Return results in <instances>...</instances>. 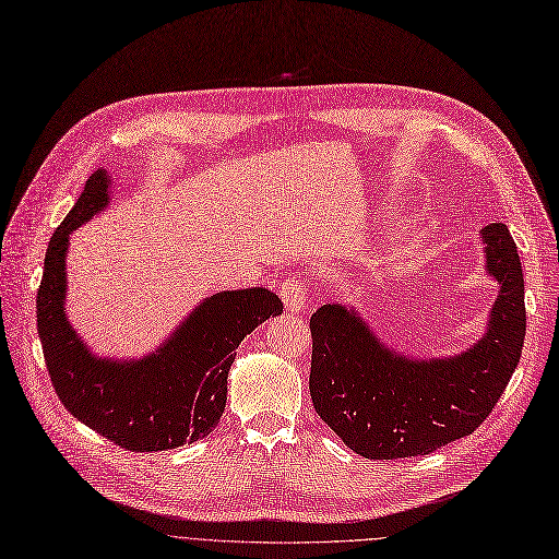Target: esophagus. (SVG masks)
I'll list each match as a JSON object with an SVG mask.
<instances>
[{"label": "esophagus", "mask_w": 559, "mask_h": 559, "mask_svg": "<svg viewBox=\"0 0 559 559\" xmlns=\"http://www.w3.org/2000/svg\"><path fill=\"white\" fill-rule=\"evenodd\" d=\"M308 283L304 278H287L283 285H281V297H283V304L287 311L293 313H299L306 308V301H308Z\"/></svg>", "instance_id": "obj_1"}]
</instances>
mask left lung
Masks as SVG:
<instances>
[{"label":"left lung","instance_id":"obj_1","mask_svg":"<svg viewBox=\"0 0 559 559\" xmlns=\"http://www.w3.org/2000/svg\"><path fill=\"white\" fill-rule=\"evenodd\" d=\"M488 274L500 283L486 336L449 359L391 355L345 306L311 316V389L320 419L359 456H426L477 430L500 401L523 355L525 283L504 223L481 227Z\"/></svg>","mask_w":559,"mask_h":559}]
</instances>
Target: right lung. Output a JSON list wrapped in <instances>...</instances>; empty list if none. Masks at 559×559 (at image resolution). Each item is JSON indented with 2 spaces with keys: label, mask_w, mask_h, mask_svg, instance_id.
<instances>
[{
  "label": "right lung",
  "mask_w": 559,
  "mask_h": 559,
  "mask_svg": "<svg viewBox=\"0 0 559 559\" xmlns=\"http://www.w3.org/2000/svg\"><path fill=\"white\" fill-rule=\"evenodd\" d=\"M108 186L106 173H94L50 239L36 297L40 347L55 394L78 421L127 451L175 449L216 428L239 343L283 304L264 287L218 293L156 355L129 364L92 357L64 313V260L69 235L108 204Z\"/></svg>",
  "instance_id": "1"
}]
</instances>
